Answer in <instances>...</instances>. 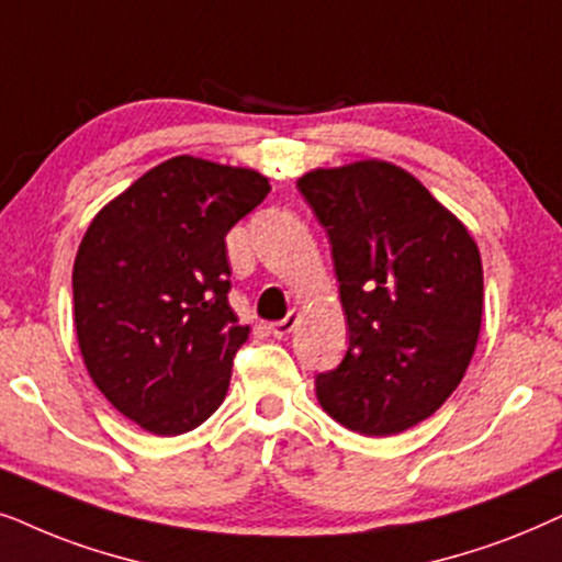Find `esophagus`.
<instances>
[{
    "instance_id": "1",
    "label": "esophagus",
    "mask_w": 562,
    "mask_h": 562,
    "mask_svg": "<svg viewBox=\"0 0 562 562\" xmlns=\"http://www.w3.org/2000/svg\"><path fill=\"white\" fill-rule=\"evenodd\" d=\"M297 313L295 311H290L288 313V318H282V321H274L272 326H269V331H272V336H277V339H285V336L293 331V328L297 326Z\"/></svg>"
}]
</instances>
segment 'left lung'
I'll return each instance as SVG.
<instances>
[{"mask_svg":"<svg viewBox=\"0 0 562 562\" xmlns=\"http://www.w3.org/2000/svg\"><path fill=\"white\" fill-rule=\"evenodd\" d=\"M331 241L349 349L316 378L331 418L401 434L454 393L483 321L475 238L406 169L362 159L297 179Z\"/></svg>","mask_w":562,"mask_h":562,"instance_id":"obj_1","label":"left lung"}]
</instances>
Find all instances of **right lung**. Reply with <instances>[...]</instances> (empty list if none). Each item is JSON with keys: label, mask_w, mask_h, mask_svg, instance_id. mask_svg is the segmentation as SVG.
I'll list each match as a JSON object with an SVG mask.
<instances>
[{"label": "right lung", "mask_w": 562, "mask_h": 562, "mask_svg": "<svg viewBox=\"0 0 562 562\" xmlns=\"http://www.w3.org/2000/svg\"><path fill=\"white\" fill-rule=\"evenodd\" d=\"M269 192L246 167L175 156L89 223L74 326L89 378L140 429L177 437L226 398L249 326L228 305L226 234Z\"/></svg>", "instance_id": "1"}]
</instances>
